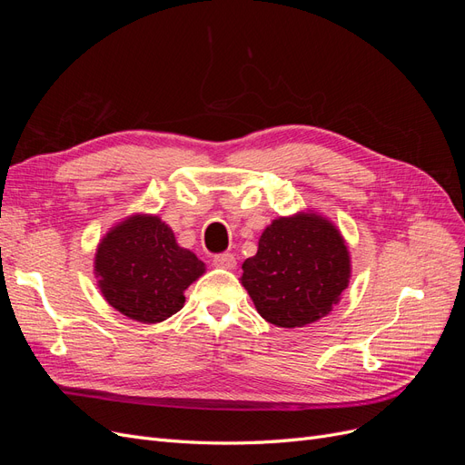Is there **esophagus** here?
<instances>
[{"label":"esophagus","mask_w":465,"mask_h":465,"mask_svg":"<svg viewBox=\"0 0 465 465\" xmlns=\"http://www.w3.org/2000/svg\"><path fill=\"white\" fill-rule=\"evenodd\" d=\"M213 263L217 267H221V270H234V267H236V258L232 254H217L213 258Z\"/></svg>","instance_id":"1"}]
</instances>
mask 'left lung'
<instances>
[{
	"instance_id": "left-lung-1",
	"label": "left lung",
	"mask_w": 465,
	"mask_h": 465,
	"mask_svg": "<svg viewBox=\"0 0 465 465\" xmlns=\"http://www.w3.org/2000/svg\"><path fill=\"white\" fill-rule=\"evenodd\" d=\"M351 256L341 231L314 211L277 217L263 229L241 283L258 314L277 328L328 316L349 287Z\"/></svg>"
}]
</instances>
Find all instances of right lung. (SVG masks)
Masks as SVG:
<instances>
[{"instance_id":"1","label":"right lung","mask_w":465,"mask_h":465,"mask_svg":"<svg viewBox=\"0 0 465 465\" xmlns=\"http://www.w3.org/2000/svg\"><path fill=\"white\" fill-rule=\"evenodd\" d=\"M205 263L176 242L159 217L134 213L116 223L96 246L94 277L104 301L130 320L157 323L186 302L184 291Z\"/></svg>"}]
</instances>
